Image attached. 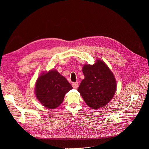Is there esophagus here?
<instances>
[{"mask_svg": "<svg viewBox=\"0 0 149 149\" xmlns=\"http://www.w3.org/2000/svg\"><path fill=\"white\" fill-rule=\"evenodd\" d=\"M72 87L73 88L77 89L78 88H79V83L78 82H75V83H72Z\"/></svg>", "mask_w": 149, "mask_h": 149, "instance_id": "1", "label": "esophagus"}]
</instances>
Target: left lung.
Returning a JSON list of instances; mask_svg holds the SVG:
<instances>
[{
	"mask_svg": "<svg viewBox=\"0 0 149 149\" xmlns=\"http://www.w3.org/2000/svg\"><path fill=\"white\" fill-rule=\"evenodd\" d=\"M84 79L78 91L85 103L93 109L103 107L110 101L116 91V83L111 70L104 63L97 60L94 65L83 68Z\"/></svg>",
	"mask_w": 149,
	"mask_h": 149,
	"instance_id": "8db88e82",
	"label": "left lung"
}]
</instances>
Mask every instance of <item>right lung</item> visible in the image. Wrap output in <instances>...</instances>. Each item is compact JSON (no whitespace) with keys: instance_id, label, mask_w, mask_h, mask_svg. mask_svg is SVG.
I'll use <instances>...</instances> for the list:
<instances>
[{"instance_id":"obj_1","label":"right lung","mask_w":149,"mask_h":149,"mask_svg":"<svg viewBox=\"0 0 149 149\" xmlns=\"http://www.w3.org/2000/svg\"><path fill=\"white\" fill-rule=\"evenodd\" d=\"M72 89L65 77L57 70H51L42 74L36 84V95L43 106L54 109L64 100L66 93Z\"/></svg>"}]
</instances>
